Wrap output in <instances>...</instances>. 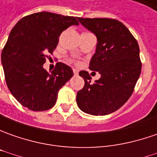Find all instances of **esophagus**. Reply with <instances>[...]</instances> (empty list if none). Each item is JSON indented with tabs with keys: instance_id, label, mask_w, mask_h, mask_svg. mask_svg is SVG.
Masks as SVG:
<instances>
[{
	"instance_id": "obj_1",
	"label": "esophagus",
	"mask_w": 157,
	"mask_h": 157,
	"mask_svg": "<svg viewBox=\"0 0 157 157\" xmlns=\"http://www.w3.org/2000/svg\"><path fill=\"white\" fill-rule=\"evenodd\" d=\"M73 73H74V75H78V71L76 69H73Z\"/></svg>"
}]
</instances>
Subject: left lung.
Segmentation results:
<instances>
[{
  "label": "left lung",
  "instance_id": "obj_1",
  "mask_svg": "<svg viewBox=\"0 0 157 157\" xmlns=\"http://www.w3.org/2000/svg\"><path fill=\"white\" fill-rule=\"evenodd\" d=\"M98 39L89 69L101 78L91 84L88 71H79L85 86L77 93L82 111L94 116L110 114L124 105L134 91L142 69L139 46L122 22L109 18H78Z\"/></svg>",
  "mask_w": 157,
  "mask_h": 157
}]
</instances>
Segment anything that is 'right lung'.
<instances>
[{"mask_svg":"<svg viewBox=\"0 0 157 157\" xmlns=\"http://www.w3.org/2000/svg\"><path fill=\"white\" fill-rule=\"evenodd\" d=\"M77 19L35 13L13 27L2 52V63L7 87L21 105L42 111L55 105L59 89L73 76V71L58 62L49 74L43 65L56 48L61 33L71 25H78Z\"/></svg>","mask_w":157,"mask_h":157,"instance_id":"1","label":"right lung"}]
</instances>
